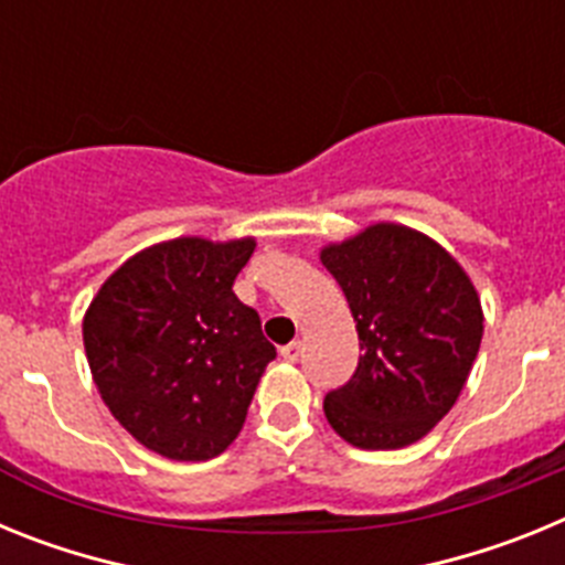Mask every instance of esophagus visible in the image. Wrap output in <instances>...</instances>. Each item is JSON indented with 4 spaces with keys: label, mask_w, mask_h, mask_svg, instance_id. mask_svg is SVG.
I'll return each instance as SVG.
<instances>
[{
    "label": "esophagus",
    "mask_w": 565,
    "mask_h": 565,
    "mask_svg": "<svg viewBox=\"0 0 565 565\" xmlns=\"http://www.w3.org/2000/svg\"><path fill=\"white\" fill-rule=\"evenodd\" d=\"M299 353H302V342H288L279 348V356L286 359V362H297Z\"/></svg>",
    "instance_id": "esophagus-1"
}]
</instances>
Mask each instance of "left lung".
<instances>
[{"mask_svg": "<svg viewBox=\"0 0 565 565\" xmlns=\"http://www.w3.org/2000/svg\"><path fill=\"white\" fill-rule=\"evenodd\" d=\"M359 333L356 371L326 396L333 430L362 450L418 441L456 404L481 348L478 294L413 228L379 223L322 252Z\"/></svg>", "mask_w": 565, "mask_h": 565, "instance_id": "obj_1", "label": "left lung"}]
</instances>
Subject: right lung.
Listing matches in <instances>:
<instances>
[{
	"label": "right lung",
	"mask_w": 565,
	"mask_h": 565,
	"mask_svg": "<svg viewBox=\"0 0 565 565\" xmlns=\"http://www.w3.org/2000/svg\"><path fill=\"white\" fill-rule=\"evenodd\" d=\"M254 239H169L135 254L93 299L84 348L124 430L174 461L221 456L277 348L234 297Z\"/></svg>",
	"instance_id": "obj_1"
}]
</instances>
